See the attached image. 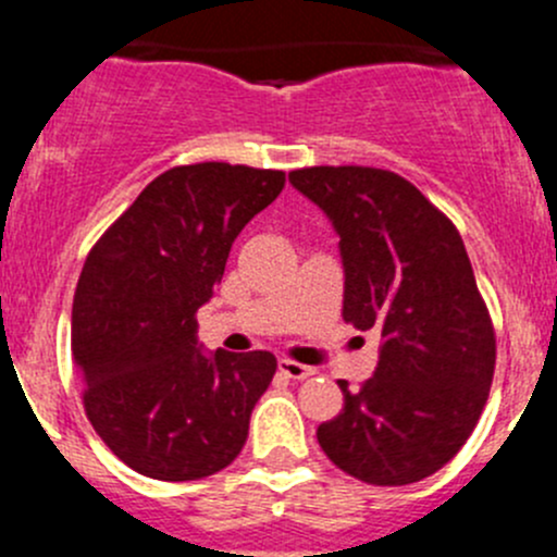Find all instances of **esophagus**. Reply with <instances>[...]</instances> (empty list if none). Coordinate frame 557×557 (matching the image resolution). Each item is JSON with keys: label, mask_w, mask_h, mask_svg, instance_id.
I'll use <instances>...</instances> for the list:
<instances>
[{"label": "esophagus", "mask_w": 557, "mask_h": 557, "mask_svg": "<svg viewBox=\"0 0 557 557\" xmlns=\"http://www.w3.org/2000/svg\"><path fill=\"white\" fill-rule=\"evenodd\" d=\"M280 372H283L288 380H307V377H312L314 369L305 367V363L288 361V358H280Z\"/></svg>", "instance_id": "esophagus-1"}]
</instances>
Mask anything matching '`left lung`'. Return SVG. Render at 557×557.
<instances>
[{"label": "left lung", "mask_w": 557, "mask_h": 557, "mask_svg": "<svg viewBox=\"0 0 557 557\" xmlns=\"http://www.w3.org/2000/svg\"><path fill=\"white\" fill-rule=\"evenodd\" d=\"M290 185L339 237L342 318L377 331V369L318 425L323 453L369 485L440 471L474 431L496 369V334L458 228L398 174L310 166Z\"/></svg>", "instance_id": "8db88e82"}]
</instances>
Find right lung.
Segmentation results:
<instances>
[{
    "mask_svg": "<svg viewBox=\"0 0 557 557\" xmlns=\"http://www.w3.org/2000/svg\"><path fill=\"white\" fill-rule=\"evenodd\" d=\"M285 172L221 161L159 174L88 252L72 305V356L94 431L153 480H201L245 447L277 369L267 350H201L196 312L239 232Z\"/></svg>",
    "mask_w": 557,
    "mask_h": 557,
    "instance_id": "obj_1",
    "label": "right lung"
}]
</instances>
